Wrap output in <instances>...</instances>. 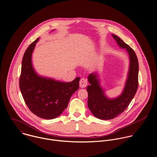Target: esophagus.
Masks as SVG:
<instances>
[{
    "mask_svg": "<svg viewBox=\"0 0 157 157\" xmlns=\"http://www.w3.org/2000/svg\"><path fill=\"white\" fill-rule=\"evenodd\" d=\"M87 85V81L85 78H81L79 81V86L82 88L86 87Z\"/></svg>",
    "mask_w": 157,
    "mask_h": 157,
    "instance_id": "obj_1",
    "label": "esophagus"
}]
</instances>
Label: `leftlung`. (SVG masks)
<instances>
[{"label":"left lung","mask_w":157,"mask_h":157,"mask_svg":"<svg viewBox=\"0 0 157 157\" xmlns=\"http://www.w3.org/2000/svg\"><path fill=\"white\" fill-rule=\"evenodd\" d=\"M112 36L118 45L128 52L129 56V69L123 92L115 98H109L104 94L97 73H91L88 76L90 85L87 87V105L92 113L100 120H111L122 113L134 97L139 84V63L136 53L121 39L115 34H112Z\"/></svg>","instance_id":"8db88e82"}]
</instances>
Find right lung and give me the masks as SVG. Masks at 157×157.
<instances>
[{
	"mask_svg": "<svg viewBox=\"0 0 157 157\" xmlns=\"http://www.w3.org/2000/svg\"><path fill=\"white\" fill-rule=\"evenodd\" d=\"M38 37L26 50L22 60L20 88L31 112L47 120L54 119L67 107L70 99L79 87L80 78L70 82L56 81L38 75L32 65V54Z\"/></svg>",
	"mask_w": 157,
	"mask_h": 157,
	"instance_id": "obj_1",
	"label": "right lung"
}]
</instances>
